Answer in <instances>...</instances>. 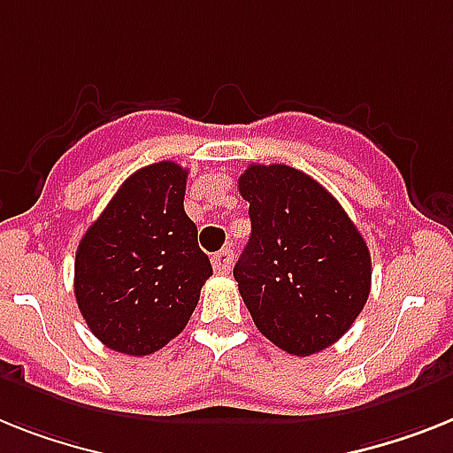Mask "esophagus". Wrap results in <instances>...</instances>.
I'll return each instance as SVG.
<instances>
[{"instance_id": "34e87169", "label": "esophagus", "mask_w": 453, "mask_h": 453, "mask_svg": "<svg viewBox=\"0 0 453 453\" xmlns=\"http://www.w3.org/2000/svg\"><path fill=\"white\" fill-rule=\"evenodd\" d=\"M231 264H234V252L231 250H219L212 257V268H215V273H229Z\"/></svg>"}]
</instances>
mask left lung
Segmentation results:
<instances>
[{
  "mask_svg": "<svg viewBox=\"0 0 453 453\" xmlns=\"http://www.w3.org/2000/svg\"><path fill=\"white\" fill-rule=\"evenodd\" d=\"M238 189L252 234L234 278L257 328L298 357L334 345L368 301L364 235L334 194L287 164H250Z\"/></svg>",
  "mask_w": 453,
  "mask_h": 453,
  "instance_id": "obj_1",
  "label": "left lung"
}]
</instances>
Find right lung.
Here are the masks:
<instances>
[{
    "instance_id": "obj_1",
    "label": "right lung",
    "mask_w": 453,
    "mask_h": 453,
    "mask_svg": "<svg viewBox=\"0 0 453 453\" xmlns=\"http://www.w3.org/2000/svg\"><path fill=\"white\" fill-rule=\"evenodd\" d=\"M187 168L157 162L122 182L76 250L73 294L89 331L148 357L187 326L212 275L185 212Z\"/></svg>"
}]
</instances>
